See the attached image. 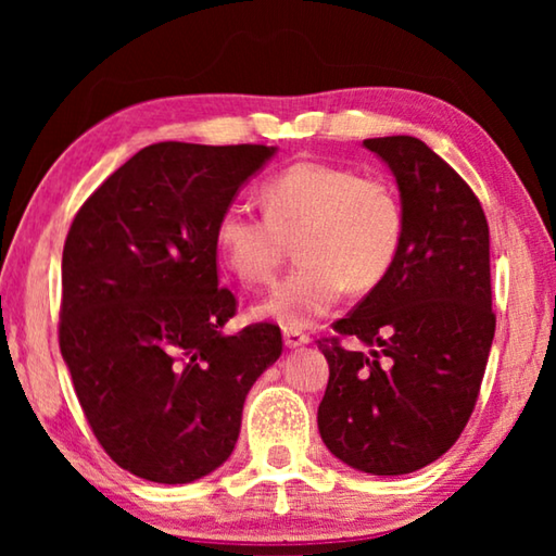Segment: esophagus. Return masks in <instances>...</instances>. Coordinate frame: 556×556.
I'll return each instance as SVG.
<instances>
[{
  "instance_id": "1",
  "label": "esophagus",
  "mask_w": 556,
  "mask_h": 556,
  "mask_svg": "<svg viewBox=\"0 0 556 556\" xmlns=\"http://www.w3.org/2000/svg\"><path fill=\"white\" fill-rule=\"evenodd\" d=\"M308 341H312V338H308L306 333H301V331H291V328H287V331H285V345H287V348H301V345H308Z\"/></svg>"
}]
</instances>
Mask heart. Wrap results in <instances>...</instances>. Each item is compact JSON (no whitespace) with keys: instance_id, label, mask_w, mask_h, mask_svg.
Here are the masks:
<instances>
[{"instance_id":"b5f03b06","label":"heart","mask_w":556,"mask_h":556,"mask_svg":"<svg viewBox=\"0 0 556 556\" xmlns=\"http://www.w3.org/2000/svg\"><path fill=\"white\" fill-rule=\"evenodd\" d=\"M265 215L230 205L215 223L220 260L244 285L267 281L296 238L299 265L255 306L257 318L301 331L345 287L368 291L400 255L404 215L392 184L351 166L299 162L262 186Z\"/></svg>"}]
</instances>
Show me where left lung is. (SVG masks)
<instances>
[{"instance_id":"1","label":"left lung","mask_w":556,"mask_h":556,"mask_svg":"<svg viewBox=\"0 0 556 556\" xmlns=\"http://www.w3.org/2000/svg\"><path fill=\"white\" fill-rule=\"evenodd\" d=\"M400 188L404 230L390 275L318 348L328 384L318 431L336 458L372 476L429 466L456 444L493 345L491 235L468 184L417 137L365 139Z\"/></svg>"}]
</instances>
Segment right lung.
<instances>
[{
	"mask_svg": "<svg viewBox=\"0 0 556 556\" xmlns=\"http://www.w3.org/2000/svg\"><path fill=\"white\" fill-rule=\"evenodd\" d=\"M277 147L159 142L75 215L63 248L61 355L92 434L129 473L191 483L230 458L242 404L281 355L275 324L228 336L215 223Z\"/></svg>",
	"mask_w": 556,
	"mask_h": 556,
	"instance_id": "1",
	"label": "right lung"
}]
</instances>
